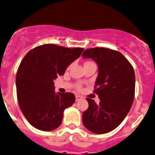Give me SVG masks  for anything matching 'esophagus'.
<instances>
[{"mask_svg":"<svg viewBox=\"0 0 155 155\" xmlns=\"http://www.w3.org/2000/svg\"><path fill=\"white\" fill-rule=\"evenodd\" d=\"M82 98V97H81V96L77 95V94L76 95V101H80Z\"/></svg>","mask_w":155,"mask_h":155,"instance_id":"obj_1","label":"esophagus"}]
</instances>
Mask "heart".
<instances>
[{
  "instance_id": "obj_1",
  "label": "heart",
  "mask_w": 155,
  "mask_h": 155,
  "mask_svg": "<svg viewBox=\"0 0 155 155\" xmlns=\"http://www.w3.org/2000/svg\"><path fill=\"white\" fill-rule=\"evenodd\" d=\"M88 63H92V62H90V61H88V62H86V63H85V64H88ZM77 88H79V89H80V88H81V85H77Z\"/></svg>"
}]
</instances>
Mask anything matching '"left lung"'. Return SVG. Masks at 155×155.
Returning <instances> with one entry per match:
<instances>
[{"instance_id":"obj_1","label":"left lung","mask_w":155,"mask_h":155,"mask_svg":"<svg viewBox=\"0 0 155 155\" xmlns=\"http://www.w3.org/2000/svg\"><path fill=\"white\" fill-rule=\"evenodd\" d=\"M82 56L97 63L98 75L94 92L100 98V103L97 104L87 97L88 107L82 114V123L91 133H109L123 122L133 103L134 70L120 52L109 48L87 49Z\"/></svg>"}]
</instances>
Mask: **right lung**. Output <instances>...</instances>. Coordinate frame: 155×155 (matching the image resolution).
Instances as JSON below:
<instances>
[{
    "mask_svg": "<svg viewBox=\"0 0 155 155\" xmlns=\"http://www.w3.org/2000/svg\"><path fill=\"white\" fill-rule=\"evenodd\" d=\"M83 48L56 45L38 46L26 54L16 77L19 107L35 128L51 131L61 126L64 111L75 102L73 93H56L54 80L80 57Z\"/></svg>",
    "mask_w": 155,
    "mask_h": 155,
    "instance_id": "right-lung-1",
    "label": "right lung"
}]
</instances>
